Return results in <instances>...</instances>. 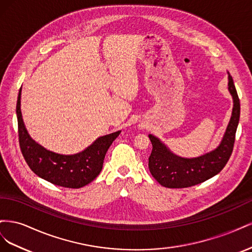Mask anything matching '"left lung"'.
Wrapping results in <instances>:
<instances>
[{"label": "left lung", "mask_w": 252, "mask_h": 252, "mask_svg": "<svg viewBox=\"0 0 252 252\" xmlns=\"http://www.w3.org/2000/svg\"><path fill=\"white\" fill-rule=\"evenodd\" d=\"M228 89L233 98L229 124L220 146L213 151L194 158L173 155L156 136L149 134L152 150L148 158L150 173L159 184L167 188H187L200 184L222 170L232 154L235 132L240 120V98L232 77L228 72Z\"/></svg>", "instance_id": "1"}]
</instances>
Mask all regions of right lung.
I'll use <instances>...</instances> for the list:
<instances>
[{"label":"right lung","mask_w":252,"mask_h":252,"mask_svg":"<svg viewBox=\"0 0 252 252\" xmlns=\"http://www.w3.org/2000/svg\"><path fill=\"white\" fill-rule=\"evenodd\" d=\"M17 117L20 148L30 169L40 178L66 188H81L100 174L106 152L121 132L101 136L80 154L63 156L46 150L29 136L22 119L21 89L17 102Z\"/></svg>","instance_id":"obj_1"}]
</instances>
